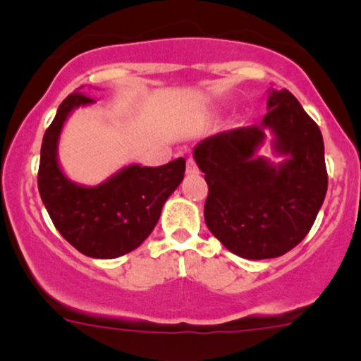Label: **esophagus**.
<instances>
[{
  "label": "esophagus",
  "mask_w": 361,
  "mask_h": 361,
  "mask_svg": "<svg viewBox=\"0 0 361 361\" xmlns=\"http://www.w3.org/2000/svg\"><path fill=\"white\" fill-rule=\"evenodd\" d=\"M187 173H188V174L197 173V164H195V160L192 159V157L187 159Z\"/></svg>",
  "instance_id": "1"
}]
</instances>
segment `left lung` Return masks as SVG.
<instances>
[{
    "instance_id": "8db88e82",
    "label": "left lung",
    "mask_w": 361,
    "mask_h": 361,
    "mask_svg": "<svg viewBox=\"0 0 361 361\" xmlns=\"http://www.w3.org/2000/svg\"><path fill=\"white\" fill-rule=\"evenodd\" d=\"M267 106L258 126L218 133L194 150L207 183V228L228 251L251 260L295 248L311 231L329 187L318 123L286 89L271 92ZM267 128L280 153L289 155L278 168L254 157Z\"/></svg>"
}]
</instances>
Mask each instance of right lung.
Masks as SVG:
<instances>
[{
    "label": "right lung",
    "mask_w": 361,
    "mask_h": 361,
    "mask_svg": "<svg viewBox=\"0 0 361 361\" xmlns=\"http://www.w3.org/2000/svg\"><path fill=\"white\" fill-rule=\"evenodd\" d=\"M94 103L83 92L69 94L45 130L38 167V190L59 234L80 253L116 258L136 250L157 225L164 202L185 174L180 157L159 167L129 166L97 187L71 183L57 164V140L69 111Z\"/></svg>",
    "instance_id": "1"
}]
</instances>
